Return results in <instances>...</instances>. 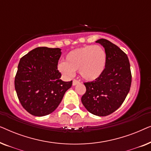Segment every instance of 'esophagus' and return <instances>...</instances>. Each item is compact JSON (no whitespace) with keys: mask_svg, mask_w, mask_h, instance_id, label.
Segmentation results:
<instances>
[{"mask_svg":"<svg viewBox=\"0 0 151 151\" xmlns=\"http://www.w3.org/2000/svg\"><path fill=\"white\" fill-rule=\"evenodd\" d=\"M79 83H80L79 81H78V80H73V83H72V84H73V86H76Z\"/></svg>","mask_w":151,"mask_h":151,"instance_id":"1","label":"esophagus"}]
</instances>
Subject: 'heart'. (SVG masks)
<instances>
[{
    "label": "heart",
    "instance_id": "1",
    "mask_svg": "<svg viewBox=\"0 0 151 151\" xmlns=\"http://www.w3.org/2000/svg\"><path fill=\"white\" fill-rule=\"evenodd\" d=\"M107 55L99 45H88L76 49L67 53L65 62L58 65V69L66 77L73 76L74 71H79L82 79L94 81L100 77L106 65Z\"/></svg>",
    "mask_w": 151,
    "mask_h": 151
}]
</instances>
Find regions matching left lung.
Here are the masks:
<instances>
[{"instance_id": "obj_1", "label": "left lung", "mask_w": 151, "mask_h": 151, "mask_svg": "<svg viewBox=\"0 0 151 151\" xmlns=\"http://www.w3.org/2000/svg\"><path fill=\"white\" fill-rule=\"evenodd\" d=\"M100 43L106 53V65L102 76L94 81L85 82L86 93L81 98L86 110L98 116L111 114L122 104L131 84V72L127 55L106 39Z\"/></svg>"}]
</instances>
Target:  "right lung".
Returning a JSON list of instances; mask_svg holds the SVG:
<instances>
[{
	"mask_svg": "<svg viewBox=\"0 0 151 151\" xmlns=\"http://www.w3.org/2000/svg\"><path fill=\"white\" fill-rule=\"evenodd\" d=\"M59 48L37 47L21 58L15 77V89L23 108L34 116L53 112L71 88L72 81L60 78Z\"/></svg>",
	"mask_w": 151,
	"mask_h": 151,
	"instance_id": "1",
	"label": "right lung"
}]
</instances>
